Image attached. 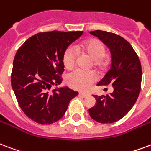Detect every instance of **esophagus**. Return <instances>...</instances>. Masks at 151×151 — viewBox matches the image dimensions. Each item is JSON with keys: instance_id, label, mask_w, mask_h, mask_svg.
Returning a JSON list of instances; mask_svg holds the SVG:
<instances>
[{"instance_id": "esophagus-1", "label": "esophagus", "mask_w": 151, "mask_h": 151, "mask_svg": "<svg viewBox=\"0 0 151 151\" xmlns=\"http://www.w3.org/2000/svg\"><path fill=\"white\" fill-rule=\"evenodd\" d=\"M79 95L81 96H83V97H87V96H89V94L87 93H79Z\"/></svg>"}]
</instances>
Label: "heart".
Here are the masks:
<instances>
[{
	"label": "heart",
	"mask_w": 151,
	"mask_h": 151,
	"mask_svg": "<svg viewBox=\"0 0 151 151\" xmlns=\"http://www.w3.org/2000/svg\"><path fill=\"white\" fill-rule=\"evenodd\" d=\"M78 51L87 55L93 61L94 65L101 67L104 65L103 58L106 54L104 45L97 40H88L81 42L77 47ZM77 54L73 47H69L63 55V64L68 70H72L75 66ZM96 77L93 72H83L75 70L67 76L66 81L69 86L78 90H85L93 83Z\"/></svg>",
	"instance_id": "heart-1"
}]
</instances>
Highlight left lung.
Wrapping results in <instances>:
<instances>
[{
  "label": "left lung",
  "instance_id": "8db88e82",
  "mask_svg": "<svg viewBox=\"0 0 151 151\" xmlns=\"http://www.w3.org/2000/svg\"><path fill=\"white\" fill-rule=\"evenodd\" d=\"M109 48L111 68L96 86L111 85L109 95L96 96V104L88 109L91 118L101 124H111L121 119L132 109L141 89L142 67L132 45L118 35L96 30L90 32Z\"/></svg>",
  "mask_w": 151,
  "mask_h": 151
}]
</instances>
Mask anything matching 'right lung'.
<instances>
[{
    "mask_svg": "<svg viewBox=\"0 0 151 151\" xmlns=\"http://www.w3.org/2000/svg\"><path fill=\"white\" fill-rule=\"evenodd\" d=\"M82 31L40 32L24 42L15 55L11 83L20 109L33 121L50 124L65 115L78 92L60 85L63 55Z\"/></svg>",
    "mask_w": 151,
    "mask_h": 151,
    "instance_id": "obj_1",
    "label": "right lung"
}]
</instances>
